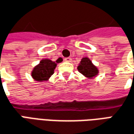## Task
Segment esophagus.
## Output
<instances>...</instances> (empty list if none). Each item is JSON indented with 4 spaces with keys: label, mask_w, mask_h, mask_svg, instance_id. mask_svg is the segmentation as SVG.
I'll return each mask as SVG.
<instances>
[{
    "label": "esophagus",
    "mask_w": 134,
    "mask_h": 134,
    "mask_svg": "<svg viewBox=\"0 0 134 134\" xmlns=\"http://www.w3.org/2000/svg\"><path fill=\"white\" fill-rule=\"evenodd\" d=\"M64 61H65V62H72V59L70 57L64 58Z\"/></svg>",
    "instance_id": "1"
}]
</instances>
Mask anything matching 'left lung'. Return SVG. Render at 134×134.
Segmentation results:
<instances>
[{
    "label": "left lung",
    "instance_id": "1",
    "mask_svg": "<svg viewBox=\"0 0 134 134\" xmlns=\"http://www.w3.org/2000/svg\"><path fill=\"white\" fill-rule=\"evenodd\" d=\"M77 70L84 76L90 79L96 77L99 73V70L97 67L93 65L89 58L88 57H83L81 59L77 67Z\"/></svg>",
    "mask_w": 134,
    "mask_h": 134
}]
</instances>
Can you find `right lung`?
Returning a JSON list of instances; mask_svg holds the SVG:
<instances>
[{
  "instance_id": "right-lung-1",
  "label": "right lung",
  "mask_w": 134,
  "mask_h": 134,
  "mask_svg": "<svg viewBox=\"0 0 134 134\" xmlns=\"http://www.w3.org/2000/svg\"><path fill=\"white\" fill-rule=\"evenodd\" d=\"M62 62V58H59L56 62H53L48 59H42L32 71L31 75L32 78L39 82L46 81L54 73V70L57 65V63H60Z\"/></svg>"
}]
</instances>
